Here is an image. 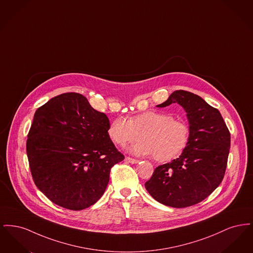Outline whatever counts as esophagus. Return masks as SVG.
I'll return each instance as SVG.
<instances>
[{"instance_id":"1","label":"esophagus","mask_w":253,"mask_h":253,"mask_svg":"<svg viewBox=\"0 0 253 253\" xmlns=\"http://www.w3.org/2000/svg\"><path fill=\"white\" fill-rule=\"evenodd\" d=\"M125 161H126L127 163H132V164L138 163V160H137V159H133V158H131V157H125Z\"/></svg>"}]
</instances>
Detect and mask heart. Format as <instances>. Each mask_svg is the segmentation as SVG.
<instances>
[{
  "instance_id": "1",
  "label": "heart",
  "mask_w": 253,
  "mask_h": 253,
  "mask_svg": "<svg viewBox=\"0 0 253 253\" xmlns=\"http://www.w3.org/2000/svg\"><path fill=\"white\" fill-rule=\"evenodd\" d=\"M107 132L114 143L122 147L140 138V142L129 149L130 153L138 157L155 156L160 162L177 157L190 136V129L185 122L157 111L141 113L129 121L115 119Z\"/></svg>"
}]
</instances>
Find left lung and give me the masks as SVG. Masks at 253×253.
I'll list each match as a JSON object with an SVG mask.
<instances>
[{
    "instance_id": "8db88e82",
    "label": "left lung",
    "mask_w": 253,
    "mask_h": 253,
    "mask_svg": "<svg viewBox=\"0 0 253 253\" xmlns=\"http://www.w3.org/2000/svg\"><path fill=\"white\" fill-rule=\"evenodd\" d=\"M172 103L187 113L189 140L178 158L156 168L145 188L161 204L186 208L203 201L223 180L230 133L220 112L201 96L176 90L157 107Z\"/></svg>"
}]
</instances>
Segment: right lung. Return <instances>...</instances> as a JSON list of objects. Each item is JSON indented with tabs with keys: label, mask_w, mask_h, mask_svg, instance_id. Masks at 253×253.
<instances>
[{
	"label": "right lung",
	"mask_w": 253,
	"mask_h": 253,
	"mask_svg": "<svg viewBox=\"0 0 253 253\" xmlns=\"http://www.w3.org/2000/svg\"><path fill=\"white\" fill-rule=\"evenodd\" d=\"M109 125L107 116L78 93L37 109L26 153L33 180L49 200L81 211L102 196L110 169L124 159L109 137Z\"/></svg>",
	"instance_id": "add662e5"
}]
</instances>
